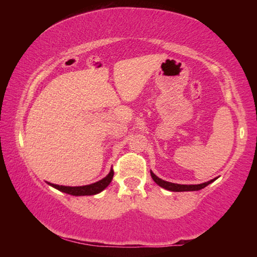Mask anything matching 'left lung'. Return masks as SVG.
<instances>
[{
  "mask_svg": "<svg viewBox=\"0 0 257 257\" xmlns=\"http://www.w3.org/2000/svg\"><path fill=\"white\" fill-rule=\"evenodd\" d=\"M151 176H152V178H153V180L159 186H161L164 189L170 190V191H195V190H201V189L204 188V187H206L208 184H211V182H213V181L216 179V178H215V179H213L211 181L203 182V184H199V185H179V184H173V182H169V181H165V180L160 179V178L156 177L152 171H151Z\"/></svg>",
  "mask_w": 257,
  "mask_h": 257,
  "instance_id": "obj_1",
  "label": "left lung"
}]
</instances>
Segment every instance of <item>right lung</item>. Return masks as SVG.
I'll return each instance as SVG.
<instances>
[{"mask_svg": "<svg viewBox=\"0 0 257 257\" xmlns=\"http://www.w3.org/2000/svg\"><path fill=\"white\" fill-rule=\"evenodd\" d=\"M113 175H114V171H113V169H111L110 173H108L105 178H103L102 180L94 182V184H90V185H86V186L70 187V186L54 185V184H51V182H47V184L52 187H54V188H56L60 191H63V193L73 195V196H86V195H88L89 196V195H96L98 193H101L102 190L105 189L112 181Z\"/></svg>", "mask_w": 257, "mask_h": 257, "instance_id": "1", "label": "right lung"}]
</instances>
